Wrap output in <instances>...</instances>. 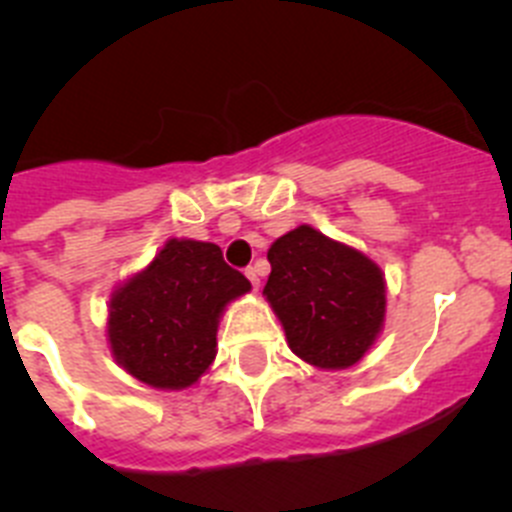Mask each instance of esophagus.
<instances>
[{
  "mask_svg": "<svg viewBox=\"0 0 512 512\" xmlns=\"http://www.w3.org/2000/svg\"><path fill=\"white\" fill-rule=\"evenodd\" d=\"M245 275H247V280H250V283H252V288H260V278H257V270H255V267H247V270H245Z\"/></svg>",
  "mask_w": 512,
  "mask_h": 512,
  "instance_id": "esophagus-1",
  "label": "esophagus"
}]
</instances>
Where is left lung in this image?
Wrapping results in <instances>:
<instances>
[{"mask_svg":"<svg viewBox=\"0 0 512 512\" xmlns=\"http://www.w3.org/2000/svg\"><path fill=\"white\" fill-rule=\"evenodd\" d=\"M267 260L272 272L262 295L283 323L290 351L315 369L358 364L384 328L381 267L310 224L272 242Z\"/></svg>","mask_w":512,"mask_h":512,"instance_id":"8db88e82","label":"left lung"}]
</instances>
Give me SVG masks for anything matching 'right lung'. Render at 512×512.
Masks as SVG:
<instances>
[{
    "label": "right lung",
    "instance_id": "add662e5",
    "mask_svg": "<svg viewBox=\"0 0 512 512\" xmlns=\"http://www.w3.org/2000/svg\"><path fill=\"white\" fill-rule=\"evenodd\" d=\"M250 288L217 245L171 237L113 290L108 343L116 364L151 389H189L217 356L224 308Z\"/></svg>",
    "mask_w": 512,
    "mask_h": 512
}]
</instances>
